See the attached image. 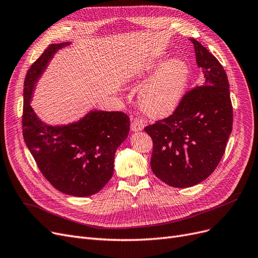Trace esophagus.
<instances>
[{
  "mask_svg": "<svg viewBox=\"0 0 258 258\" xmlns=\"http://www.w3.org/2000/svg\"><path fill=\"white\" fill-rule=\"evenodd\" d=\"M145 125H146V121H145L144 119H142V118H136V119H133V121H132V123H131V130H132L133 132L142 131V130L144 129Z\"/></svg>",
  "mask_w": 258,
  "mask_h": 258,
  "instance_id": "obj_1",
  "label": "esophagus"
}]
</instances>
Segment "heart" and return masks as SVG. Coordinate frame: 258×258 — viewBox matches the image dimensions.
Masks as SVG:
<instances>
[{"mask_svg": "<svg viewBox=\"0 0 258 258\" xmlns=\"http://www.w3.org/2000/svg\"><path fill=\"white\" fill-rule=\"evenodd\" d=\"M152 74L153 76L141 88L139 103L146 113L162 116L173 112L181 101L190 69L183 59L166 60L163 53H160L137 61L130 67L128 78L141 80Z\"/></svg>", "mask_w": 258, "mask_h": 258, "instance_id": "obj_1", "label": "heart"}]
</instances>
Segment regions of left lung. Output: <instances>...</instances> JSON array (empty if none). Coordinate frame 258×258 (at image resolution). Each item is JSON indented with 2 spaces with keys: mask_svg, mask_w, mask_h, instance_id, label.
<instances>
[{
  "mask_svg": "<svg viewBox=\"0 0 258 258\" xmlns=\"http://www.w3.org/2000/svg\"><path fill=\"white\" fill-rule=\"evenodd\" d=\"M201 86L186 93L175 112L145 127L154 149L150 166L160 180L188 188L216 170L233 129L229 84L219 60L194 38Z\"/></svg>",
  "mask_w": 258,
  "mask_h": 258,
  "instance_id": "left-lung-1",
  "label": "left lung"
}]
</instances>
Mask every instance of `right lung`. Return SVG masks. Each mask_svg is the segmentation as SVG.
Returning <instances> with one entry per match:
<instances>
[{
    "mask_svg": "<svg viewBox=\"0 0 258 258\" xmlns=\"http://www.w3.org/2000/svg\"><path fill=\"white\" fill-rule=\"evenodd\" d=\"M69 44H50L26 74L22 129L25 144L47 180L67 195L85 198L111 179L115 153L129 135L130 119L122 112L94 109L73 122L50 125L35 113L31 102L36 85L52 58Z\"/></svg>",
    "mask_w": 258,
    "mask_h": 258,
    "instance_id": "right-lung-1",
    "label": "right lung"
}]
</instances>
